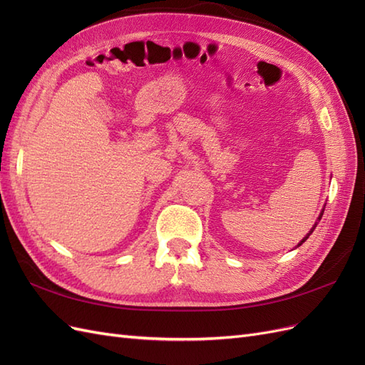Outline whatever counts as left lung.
Segmentation results:
<instances>
[{
  "instance_id": "obj_1",
  "label": "left lung",
  "mask_w": 365,
  "mask_h": 365,
  "mask_svg": "<svg viewBox=\"0 0 365 365\" xmlns=\"http://www.w3.org/2000/svg\"><path fill=\"white\" fill-rule=\"evenodd\" d=\"M323 213H324V208L322 210V213H319V216H318V219H317V222H315V225H314V227L311 228V231H309V233H307V235H306V236H304V237H303V239H302L300 242H298V245H297V247H300V245H303V244H304V242L307 240V237H309V236H311V235L314 233V230H315V227H317V224H318V220H319V219H322ZM297 247H295V248H297Z\"/></svg>"
}]
</instances>
